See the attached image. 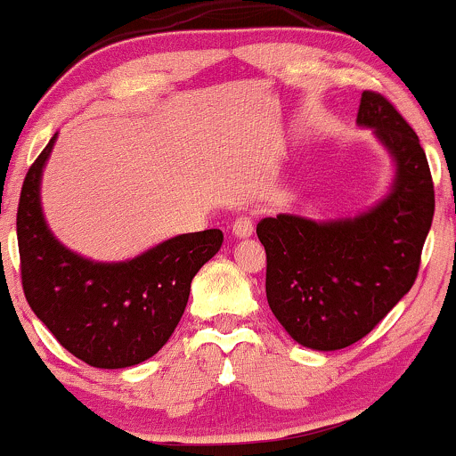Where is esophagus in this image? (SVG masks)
I'll return each instance as SVG.
<instances>
[{
	"label": "esophagus",
	"instance_id": "obj_1",
	"mask_svg": "<svg viewBox=\"0 0 456 456\" xmlns=\"http://www.w3.org/2000/svg\"><path fill=\"white\" fill-rule=\"evenodd\" d=\"M232 227H233L235 238H250V235H253V218L242 214V216L235 218Z\"/></svg>",
	"mask_w": 456,
	"mask_h": 456
}]
</instances>
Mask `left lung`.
Wrapping results in <instances>:
<instances>
[{
	"instance_id": "8db88e82",
	"label": "left lung",
	"mask_w": 456,
	"mask_h": 456,
	"mask_svg": "<svg viewBox=\"0 0 456 456\" xmlns=\"http://www.w3.org/2000/svg\"><path fill=\"white\" fill-rule=\"evenodd\" d=\"M355 124L373 130L395 177L355 216L261 218L268 305L296 343L334 352L366 337L411 289L436 212L431 171L416 133L381 94L362 92Z\"/></svg>"
}]
</instances>
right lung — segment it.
I'll list each match as a JSON object with an SVG mask.
<instances>
[{
    "instance_id": "obj_1",
    "label": "right lung",
    "mask_w": 456,
    "mask_h": 456,
    "mask_svg": "<svg viewBox=\"0 0 456 456\" xmlns=\"http://www.w3.org/2000/svg\"><path fill=\"white\" fill-rule=\"evenodd\" d=\"M57 133L20 188L17 238L23 291L36 317L78 360L126 369L169 341L191 282L223 244L221 229L182 233L126 261H94L66 248L46 224L40 182Z\"/></svg>"
}]
</instances>
